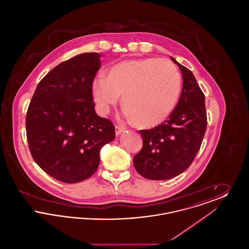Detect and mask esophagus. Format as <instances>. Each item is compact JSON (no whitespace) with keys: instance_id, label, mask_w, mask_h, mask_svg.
<instances>
[{"instance_id":"esophagus-1","label":"esophagus","mask_w":249,"mask_h":249,"mask_svg":"<svg viewBox=\"0 0 249 249\" xmlns=\"http://www.w3.org/2000/svg\"><path fill=\"white\" fill-rule=\"evenodd\" d=\"M124 130H125V129L122 128V127H119V126H116V127H115V131H116V134H117V135L121 134Z\"/></svg>"}]
</instances>
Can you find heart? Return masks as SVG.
<instances>
[{
	"label": "heart",
	"mask_w": 249,
	"mask_h": 249,
	"mask_svg": "<svg viewBox=\"0 0 249 249\" xmlns=\"http://www.w3.org/2000/svg\"><path fill=\"white\" fill-rule=\"evenodd\" d=\"M181 75L168 59L146 58L115 64L106 78L100 75L92 85V96L99 113L107 115L122 96L128 119L149 129L162 123L177 106Z\"/></svg>",
	"instance_id": "b5f03b06"
}]
</instances>
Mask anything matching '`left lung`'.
Wrapping results in <instances>:
<instances>
[{
    "label": "left lung",
    "instance_id": "obj_1",
    "mask_svg": "<svg viewBox=\"0 0 249 249\" xmlns=\"http://www.w3.org/2000/svg\"><path fill=\"white\" fill-rule=\"evenodd\" d=\"M183 88L178 105L169 119L142 134V150L133 157L139 175L150 180L176 178L192 163L206 130L207 118L202 93L192 71L178 62Z\"/></svg>",
    "mask_w": 249,
    "mask_h": 249
}]
</instances>
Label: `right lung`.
Instances as JSON below:
<instances>
[{"label":"right lung","mask_w":249,"mask_h":249,"mask_svg":"<svg viewBox=\"0 0 249 249\" xmlns=\"http://www.w3.org/2000/svg\"><path fill=\"white\" fill-rule=\"evenodd\" d=\"M99 53H83L59 63L39 82L26 116L31 154L50 177L64 183L90 178L100 150L115 139L109 119L94 109L92 83Z\"/></svg>","instance_id":"obj_1"}]
</instances>
